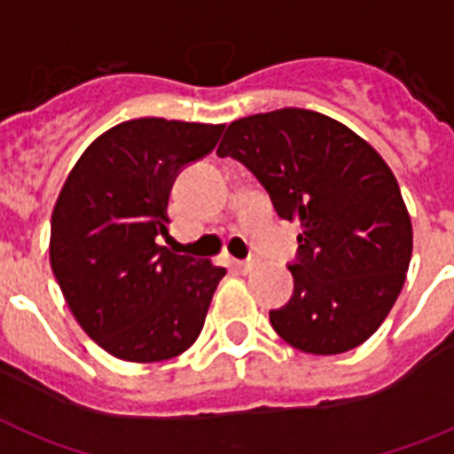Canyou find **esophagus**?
Segmentation results:
<instances>
[{"mask_svg": "<svg viewBox=\"0 0 454 454\" xmlns=\"http://www.w3.org/2000/svg\"><path fill=\"white\" fill-rule=\"evenodd\" d=\"M258 265V258L254 256V258H247V261H235V268L239 270V272H251V270L256 268Z\"/></svg>", "mask_w": 454, "mask_h": 454, "instance_id": "esophagus-1", "label": "esophagus"}]
</instances>
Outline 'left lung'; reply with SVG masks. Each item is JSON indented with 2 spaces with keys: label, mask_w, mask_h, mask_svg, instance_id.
Here are the masks:
<instances>
[{
  "label": "left lung",
  "mask_w": 454,
  "mask_h": 454,
  "mask_svg": "<svg viewBox=\"0 0 454 454\" xmlns=\"http://www.w3.org/2000/svg\"><path fill=\"white\" fill-rule=\"evenodd\" d=\"M216 154L245 163L277 215L302 226L293 295L270 311L274 333L314 356L364 344L399 298L413 251L390 166L341 121L304 108L233 121Z\"/></svg>",
  "instance_id": "left-lung-1"
}]
</instances>
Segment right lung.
I'll list each match as a JSON object with an SVG mask.
<instances>
[{
  "label": "right lung",
  "instance_id": "obj_1",
  "mask_svg": "<svg viewBox=\"0 0 454 454\" xmlns=\"http://www.w3.org/2000/svg\"><path fill=\"white\" fill-rule=\"evenodd\" d=\"M223 124L140 117L101 133L57 196L51 265L80 327L110 356L161 363L203 330L226 270L156 245L184 166L215 150Z\"/></svg>",
  "mask_w": 454,
  "mask_h": 454
}]
</instances>
